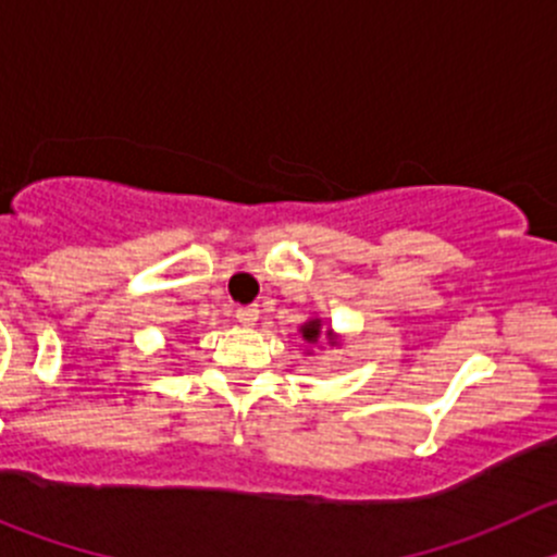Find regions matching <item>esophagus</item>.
Listing matches in <instances>:
<instances>
[{
    "mask_svg": "<svg viewBox=\"0 0 557 557\" xmlns=\"http://www.w3.org/2000/svg\"><path fill=\"white\" fill-rule=\"evenodd\" d=\"M237 320L243 325H252L258 320V307L250 305V307H239L237 310Z\"/></svg>",
    "mask_w": 557,
    "mask_h": 557,
    "instance_id": "1",
    "label": "esophagus"
}]
</instances>
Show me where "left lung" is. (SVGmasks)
<instances>
[{"label":"left lung","instance_id":"8db88e82","mask_svg":"<svg viewBox=\"0 0 557 557\" xmlns=\"http://www.w3.org/2000/svg\"><path fill=\"white\" fill-rule=\"evenodd\" d=\"M301 336H305L307 342H318L320 320H310V323H305V329H301Z\"/></svg>","mask_w":557,"mask_h":557}]
</instances>
